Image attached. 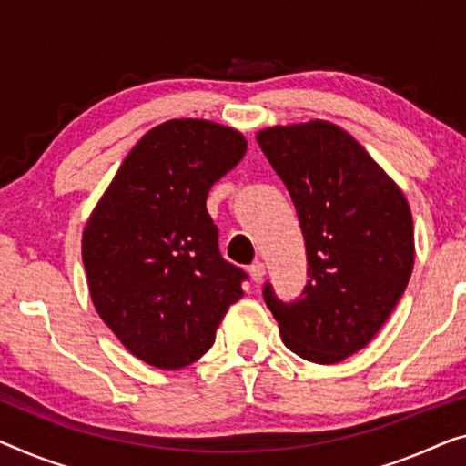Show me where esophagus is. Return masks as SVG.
Here are the masks:
<instances>
[{
    "instance_id": "esophagus-1",
    "label": "esophagus",
    "mask_w": 466,
    "mask_h": 466,
    "mask_svg": "<svg viewBox=\"0 0 466 466\" xmlns=\"http://www.w3.org/2000/svg\"><path fill=\"white\" fill-rule=\"evenodd\" d=\"M248 274H251V278H253V282H257L259 284L261 280H263V276H266V266H263L261 261H255L251 268H248Z\"/></svg>"
}]
</instances>
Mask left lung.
I'll use <instances>...</instances> for the list:
<instances>
[{
  "label": "left lung",
  "instance_id": "obj_1",
  "mask_svg": "<svg viewBox=\"0 0 466 466\" xmlns=\"http://www.w3.org/2000/svg\"><path fill=\"white\" fill-rule=\"evenodd\" d=\"M299 215L308 251L303 293L263 299L282 341L316 364H337L372 341L404 295L414 266L412 213L372 157L329 121L257 134Z\"/></svg>",
  "mask_w": 466,
  "mask_h": 466
}]
</instances>
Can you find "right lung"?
<instances>
[{"mask_svg":"<svg viewBox=\"0 0 466 466\" xmlns=\"http://www.w3.org/2000/svg\"><path fill=\"white\" fill-rule=\"evenodd\" d=\"M245 152V136L226 125H157L89 215L81 253L94 308L146 364L197 362L242 297L247 274L221 257L207 194Z\"/></svg>","mask_w":466,"mask_h":466,"instance_id":"obj_1","label":"right lung"}]
</instances>
